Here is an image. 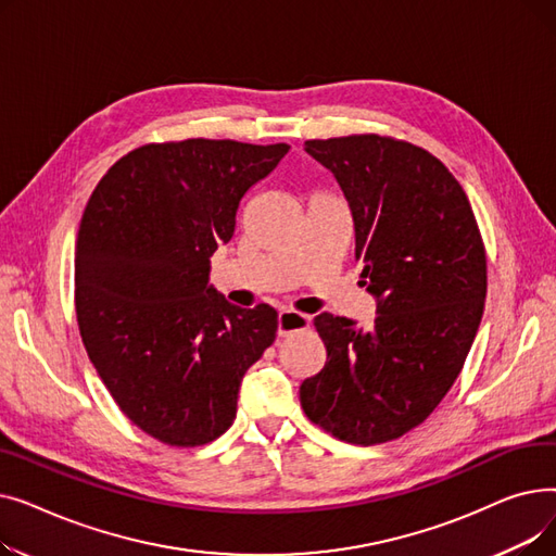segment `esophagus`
<instances>
[{"label":"esophagus","instance_id":"1","mask_svg":"<svg viewBox=\"0 0 556 556\" xmlns=\"http://www.w3.org/2000/svg\"><path fill=\"white\" fill-rule=\"evenodd\" d=\"M311 325V317L304 315V313H298V311H290V308H283L279 311L277 315V333L283 338V336H290V333H298V331H304L308 329Z\"/></svg>","mask_w":556,"mask_h":556}]
</instances>
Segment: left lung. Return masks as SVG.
Instances as JSON below:
<instances>
[{"mask_svg": "<svg viewBox=\"0 0 556 556\" xmlns=\"http://www.w3.org/2000/svg\"><path fill=\"white\" fill-rule=\"evenodd\" d=\"M354 218L369 329L319 313L327 363L300 388L306 417L349 444H383L419 426L455 383L476 340L486 256L453 173L428 151L378 135L311 139Z\"/></svg>", "mask_w": 556, "mask_h": 556, "instance_id": "1", "label": "left lung"}]
</instances>
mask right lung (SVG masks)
Returning <instances> with one entry per match:
<instances>
[{"instance_id": "add662e5", "label": "right lung", "mask_w": 556, "mask_h": 556, "mask_svg": "<svg viewBox=\"0 0 556 556\" xmlns=\"http://www.w3.org/2000/svg\"><path fill=\"white\" fill-rule=\"evenodd\" d=\"M288 143H149L87 202L74 258L83 344L122 413L170 446H202L237 417L245 371L277 333L268 304L241 308L210 283L243 195Z\"/></svg>"}]
</instances>
